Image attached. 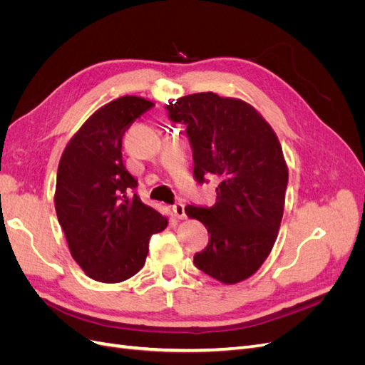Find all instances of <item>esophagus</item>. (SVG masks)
<instances>
[{"label": "esophagus", "mask_w": 365, "mask_h": 365, "mask_svg": "<svg viewBox=\"0 0 365 365\" xmlns=\"http://www.w3.org/2000/svg\"><path fill=\"white\" fill-rule=\"evenodd\" d=\"M173 215L178 217V219H185V208H184V204L182 202H176L173 207Z\"/></svg>", "instance_id": "obj_1"}]
</instances>
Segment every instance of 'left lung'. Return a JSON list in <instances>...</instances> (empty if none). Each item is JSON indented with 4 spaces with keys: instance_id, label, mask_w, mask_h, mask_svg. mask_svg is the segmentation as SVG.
<instances>
[{
    "instance_id": "obj_1",
    "label": "left lung",
    "mask_w": 365,
    "mask_h": 365,
    "mask_svg": "<svg viewBox=\"0 0 365 365\" xmlns=\"http://www.w3.org/2000/svg\"><path fill=\"white\" fill-rule=\"evenodd\" d=\"M165 109L173 123L187 128L196 182L219 180L213 207H185L210 235L195 267L225 284L245 280L268 257L283 217L288 168L279 138L239 98L196 93Z\"/></svg>"
}]
</instances>
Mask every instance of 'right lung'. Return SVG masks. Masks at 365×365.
<instances>
[{"mask_svg": "<svg viewBox=\"0 0 365 365\" xmlns=\"http://www.w3.org/2000/svg\"><path fill=\"white\" fill-rule=\"evenodd\" d=\"M153 106L123 96L88 118L65 148L56 178L58 220L73 259L88 277L118 283L145 267L150 236L168 227L134 192L137 180L121 158V138Z\"/></svg>", "mask_w": 365, "mask_h": 365, "instance_id": "right-lung-1", "label": "right lung"}]
</instances>
